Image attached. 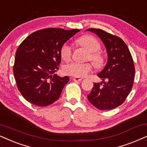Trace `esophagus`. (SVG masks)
Segmentation results:
<instances>
[{
	"label": "esophagus",
	"instance_id": "34e87169",
	"mask_svg": "<svg viewBox=\"0 0 147 147\" xmlns=\"http://www.w3.org/2000/svg\"><path fill=\"white\" fill-rule=\"evenodd\" d=\"M72 79H73L74 81H76V82H80L83 80L82 78H80V77H74Z\"/></svg>",
	"mask_w": 147,
	"mask_h": 147
}]
</instances>
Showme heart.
Segmentation results:
<instances>
[{
    "label": "heart",
    "instance_id": "obj_1",
    "mask_svg": "<svg viewBox=\"0 0 147 147\" xmlns=\"http://www.w3.org/2000/svg\"><path fill=\"white\" fill-rule=\"evenodd\" d=\"M77 44L89 52L87 59L93 62L94 66L97 68L103 67L105 63L104 56L99 52L101 46L96 38L91 36H83L77 40ZM61 57L64 60H68L72 54V47L69 44H65L62 46L60 51ZM92 70V64L89 62H72L63 67V72L65 75L75 77H84Z\"/></svg>",
    "mask_w": 147,
    "mask_h": 147
}]
</instances>
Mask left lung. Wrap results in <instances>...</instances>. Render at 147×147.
<instances>
[{"label": "left lung", "instance_id": "left-lung-1", "mask_svg": "<svg viewBox=\"0 0 147 147\" xmlns=\"http://www.w3.org/2000/svg\"><path fill=\"white\" fill-rule=\"evenodd\" d=\"M97 34L106 48L108 59L103 70L97 74L101 83H94L88 100L101 110H109L122 105L133 87L134 64L130 50L119 37L100 29L89 28Z\"/></svg>", "mask_w": 147, "mask_h": 147}]
</instances>
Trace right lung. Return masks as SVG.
<instances>
[{
    "label": "right lung",
    "instance_id": "right-lung-1",
    "mask_svg": "<svg viewBox=\"0 0 147 147\" xmlns=\"http://www.w3.org/2000/svg\"><path fill=\"white\" fill-rule=\"evenodd\" d=\"M79 31L40 29L19 45L15 54L13 74L19 91L27 101L45 107L59 98L69 77L52 74L59 69L63 44Z\"/></svg>",
    "mask_w": 147,
    "mask_h": 147
}]
</instances>
